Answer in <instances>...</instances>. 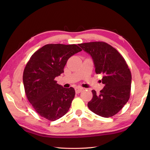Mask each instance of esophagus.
<instances>
[{
    "mask_svg": "<svg viewBox=\"0 0 150 150\" xmlns=\"http://www.w3.org/2000/svg\"><path fill=\"white\" fill-rule=\"evenodd\" d=\"M83 89L82 88L77 87V88H75V91H76V93H81V91H82Z\"/></svg>",
    "mask_w": 150,
    "mask_h": 150,
    "instance_id": "obj_1",
    "label": "esophagus"
}]
</instances>
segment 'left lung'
<instances>
[{"mask_svg":"<svg viewBox=\"0 0 150 150\" xmlns=\"http://www.w3.org/2000/svg\"><path fill=\"white\" fill-rule=\"evenodd\" d=\"M91 56L96 74L103 75L104 87L88 103L89 110L99 116L109 117L117 114L130 96L131 74L128 64L116 49L104 42L79 44Z\"/></svg>","mask_w":150,"mask_h":150,"instance_id":"8db88e82","label":"left lung"}]
</instances>
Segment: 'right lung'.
I'll return each mask as SVG.
<instances>
[{
  "mask_svg": "<svg viewBox=\"0 0 150 150\" xmlns=\"http://www.w3.org/2000/svg\"><path fill=\"white\" fill-rule=\"evenodd\" d=\"M81 51L76 44H46L35 52L27 63L23 73L25 93L40 116L56 121L69 110L74 89L63 88L54 79L64 72L68 59Z\"/></svg>",
  "mask_w": 150,
  "mask_h": 150,
  "instance_id": "add662e5",
  "label": "right lung"
}]
</instances>
